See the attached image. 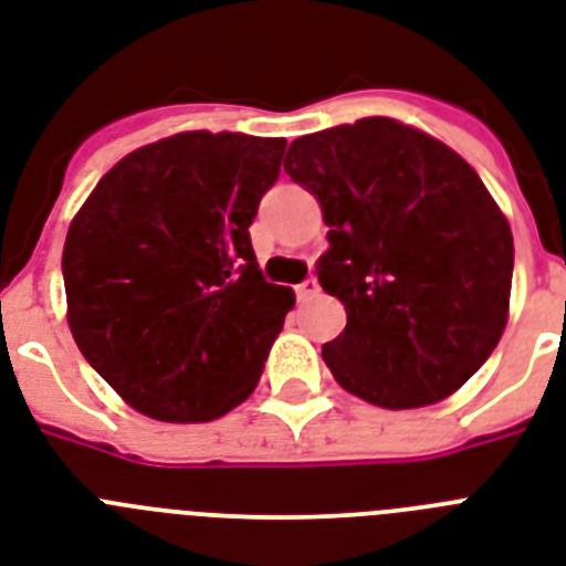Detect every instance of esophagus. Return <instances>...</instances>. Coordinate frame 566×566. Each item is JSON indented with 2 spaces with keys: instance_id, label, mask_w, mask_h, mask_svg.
Here are the masks:
<instances>
[{
  "instance_id": "1",
  "label": "esophagus",
  "mask_w": 566,
  "mask_h": 566,
  "mask_svg": "<svg viewBox=\"0 0 566 566\" xmlns=\"http://www.w3.org/2000/svg\"><path fill=\"white\" fill-rule=\"evenodd\" d=\"M316 293H319V282H316V279H305V282H302V284H296L298 302H311V298H314Z\"/></svg>"
}]
</instances>
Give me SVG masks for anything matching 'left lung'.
Returning <instances> with one entry per match:
<instances>
[{
    "mask_svg": "<svg viewBox=\"0 0 566 566\" xmlns=\"http://www.w3.org/2000/svg\"><path fill=\"white\" fill-rule=\"evenodd\" d=\"M284 171L323 206V291L346 328L323 346L343 389L387 410L448 398L503 337L514 243L476 171L433 136L360 118L291 145Z\"/></svg>",
    "mask_w": 566,
    "mask_h": 566,
    "instance_id": "8db88e82",
    "label": "left lung"
}]
</instances>
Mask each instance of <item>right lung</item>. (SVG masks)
Returning a JSON list of instances; mask_svg holds the SVG:
<instances>
[{
  "mask_svg": "<svg viewBox=\"0 0 566 566\" xmlns=\"http://www.w3.org/2000/svg\"><path fill=\"white\" fill-rule=\"evenodd\" d=\"M287 142L177 133L109 168L63 247L69 328L109 387L159 421H211L255 389L296 296L250 241Z\"/></svg>",
  "mask_w": 566,
  "mask_h": 566,
  "instance_id": "add662e5",
  "label": "right lung"
}]
</instances>
